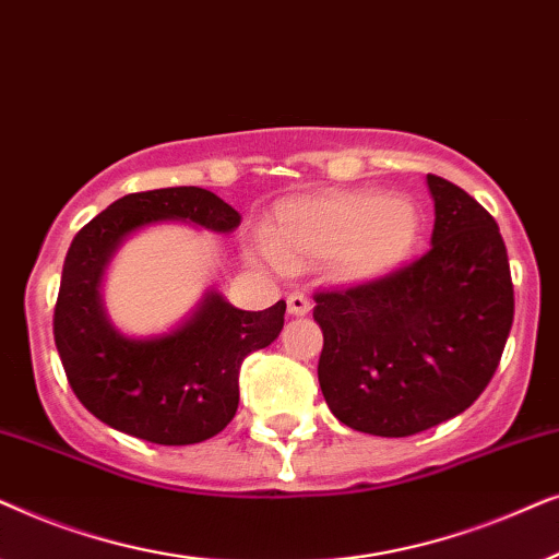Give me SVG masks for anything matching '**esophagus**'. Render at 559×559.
Segmentation results:
<instances>
[{
	"mask_svg": "<svg viewBox=\"0 0 559 559\" xmlns=\"http://www.w3.org/2000/svg\"><path fill=\"white\" fill-rule=\"evenodd\" d=\"M310 300L305 295H300V293H293L287 297V312L289 316H295V318H302V316H308L310 312Z\"/></svg>",
	"mask_w": 559,
	"mask_h": 559,
	"instance_id": "34e87169",
	"label": "esophagus"
}]
</instances>
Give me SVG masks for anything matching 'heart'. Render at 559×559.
Returning a JSON list of instances; mask_svg holds the SVG:
<instances>
[{
  "label": "heart",
  "mask_w": 559,
  "mask_h": 559,
  "mask_svg": "<svg viewBox=\"0 0 559 559\" xmlns=\"http://www.w3.org/2000/svg\"><path fill=\"white\" fill-rule=\"evenodd\" d=\"M423 228V211L409 195L333 190L277 205L264 257L280 270L325 259L338 285L364 287L400 272L415 254Z\"/></svg>",
  "instance_id": "b5f03b06"
}]
</instances>
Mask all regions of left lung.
<instances>
[{
	"label": "left lung",
	"mask_w": 559,
	"mask_h": 559,
	"mask_svg": "<svg viewBox=\"0 0 559 559\" xmlns=\"http://www.w3.org/2000/svg\"><path fill=\"white\" fill-rule=\"evenodd\" d=\"M432 249L373 285L318 293V381L350 430L407 438L461 415L491 381L514 320L509 257L491 213L427 175Z\"/></svg>",
	"instance_id": "8db88e82"
}]
</instances>
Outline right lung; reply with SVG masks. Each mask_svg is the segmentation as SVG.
Listing matches in <instances>:
<instances>
[{"instance_id":"right-lung-1","label":"right lung","mask_w":559,"mask_h":559,"mask_svg":"<svg viewBox=\"0 0 559 559\" xmlns=\"http://www.w3.org/2000/svg\"><path fill=\"white\" fill-rule=\"evenodd\" d=\"M165 221L231 234L241 216L195 186L114 201L68 249L52 335L68 384L91 415L157 445H193L231 423L243 358L277 338L287 305L280 300L259 312L239 310L209 289L170 333L147 338L121 333L102 300L106 266L129 236Z\"/></svg>"}]
</instances>
